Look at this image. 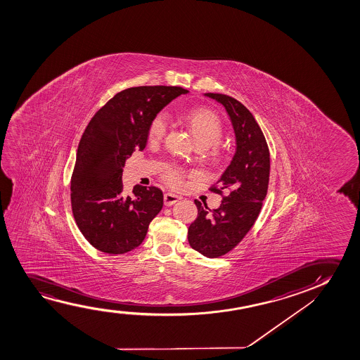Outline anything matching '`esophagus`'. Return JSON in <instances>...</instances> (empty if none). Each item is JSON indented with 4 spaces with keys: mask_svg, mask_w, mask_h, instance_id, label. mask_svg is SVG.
Here are the masks:
<instances>
[{
    "mask_svg": "<svg viewBox=\"0 0 360 360\" xmlns=\"http://www.w3.org/2000/svg\"><path fill=\"white\" fill-rule=\"evenodd\" d=\"M179 199H181V197H178V195L172 194V193H166L163 195V202H165L166 207H171L174 202H177Z\"/></svg>",
    "mask_w": 360,
    "mask_h": 360,
    "instance_id": "1",
    "label": "esophagus"
}]
</instances>
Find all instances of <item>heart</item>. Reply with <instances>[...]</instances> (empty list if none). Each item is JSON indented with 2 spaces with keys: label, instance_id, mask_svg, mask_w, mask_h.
Returning <instances> with one entry per match:
<instances>
[{
  "label": "heart",
  "instance_id": "obj_1",
  "mask_svg": "<svg viewBox=\"0 0 360 360\" xmlns=\"http://www.w3.org/2000/svg\"><path fill=\"white\" fill-rule=\"evenodd\" d=\"M187 122L191 125L199 148H205L209 161L215 163L221 162L225 155L222 148L217 146V143L221 140L224 129H222L221 120L219 119L217 114L207 109H194L188 113ZM167 114H156L148 125V139L151 141L161 140L167 131ZM184 176L186 174L182 169L174 166H168L163 169V181L172 188L182 187Z\"/></svg>",
  "mask_w": 360,
  "mask_h": 360
}]
</instances>
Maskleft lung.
I'll use <instances>...</instances> for the list:
<instances>
[{"label": "left lung", "instance_id": "1", "mask_svg": "<svg viewBox=\"0 0 360 360\" xmlns=\"http://www.w3.org/2000/svg\"><path fill=\"white\" fill-rule=\"evenodd\" d=\"M221 103L236 135V153L221 177L209 191L222 197L221 205L209 209L194 200L198 217L188 229L193 250L207 258L232 251L243 240L261 212L268 192L271 156L266 138L251 112L237 99L221 94H205ZM229 194L223 195V191Z\"/></svg>", "mask_w": 360, "mask_h": 360}]
</instances>
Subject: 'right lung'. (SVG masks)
<instances>
[{"mask_svg": "<svg viewBox=\"0 0 360 360\" xmlns=\"http://www.w3.org/2000/svg\"><path fill=\"white\" fill-rule=\"evenodd\" d=\"M177 86H140L109 99L89 120L79 140L71 176V207L84 238L98 251L123 255L140 246L161 212L162 191L135 186L124 192L123 167L148 143V125L172 99Z\"/></svg>", "mask_w": 360, "mask_h": 360, "instance_id": "obj_1", "label": "right lung"}]
</instances>
